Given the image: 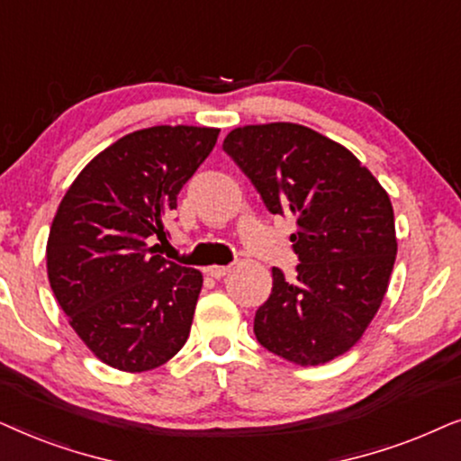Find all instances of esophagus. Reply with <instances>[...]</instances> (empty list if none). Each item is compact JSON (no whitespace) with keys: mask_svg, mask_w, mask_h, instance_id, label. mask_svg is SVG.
I'll use <instances>...</instances> for the list:
<instances>
[{"mask_svg":"<svg viewBox=\"0 0 461 461\" xmlns=\"http://www.w3.org/2000/svg\"><path fill=\"white\" fill-rule=\"evenodd\" d=\"M230 269H231V266H211V267H206V274L212 276V278H223Z\"/></svg>","mask_w":461,"mask_h":461,"instance_id":"esophagus-1","label":"esophagus"}]
</instances>
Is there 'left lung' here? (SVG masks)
<instances>
[{
  "mask_svg": "<svg viewBox=\"0 0 461 461\" xmlns=\"http://www.w3.org/2000/svg\"><path fill=\"white\" fill-rule=\"evenodd\" d=\"M223 151L269 212L297 221V274L272 269L257 341L294 365L329 363L363 337L388 291L396 259L388 194L352 151L299 124L236 128Z\"/></svg>",
  "mask_w": 461,
  "mask_h": 461,
  "instance_id": "1",
  "label": "left lung"
}]
</instances>
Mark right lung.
<instances>
[{
  "label": "right lung",
  "mask_w": 461,
  "mask_h": 461,
  "mask_svg": "<svg viewBox=\"0 0 461 461\" xmlns=\"http://www.w3.org/2000/svg\"><path fill=\"white\" fill-rule=\"evenodd\" d=\"M217 128L153 126L101 151L67 189L46 261L73 330L113 369H156L185 346L202 274L156 255L176 195L217 143Z\"/></svg>",
  "instance_id": "obj_1"
}]
</instances>
